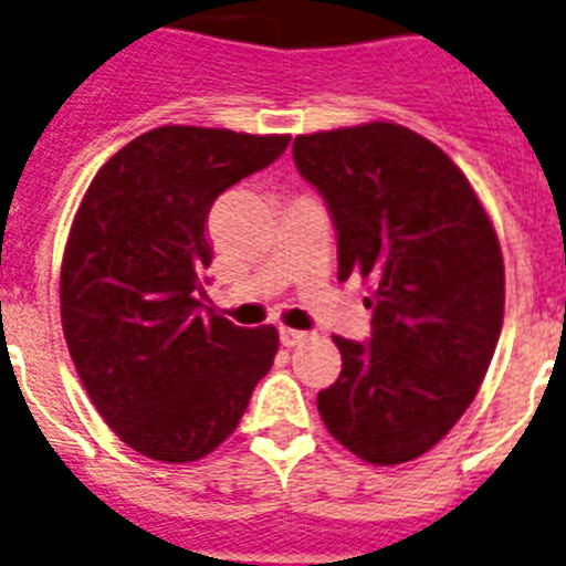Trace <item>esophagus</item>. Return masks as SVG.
<instances>
[{
	"instance_id": "34e87169",
	"label": "esophagus",
	"mask_w": 566,
	"mask_h": 566,
	"mask_svg": "<svg viewBox=\"0 0 566 566\" xmlns=\"http://www.w3.org/2000/svg\"><path fill=\"white\" fill-rule=\"evenodd\" d=\"M310 338V333H303V329H289V326H280V340H283V347H297L303 340Z\"/></svg>"
}]
</instances>
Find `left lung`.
Here are the masks:
<instances>
[{
	"mask_svg": "<svg viewBox=\"0 0 566 566\" xmlns=\"http://www.w3.org/2000/svg\"><path fill=\"white\" fill-rule=\"evenodd\" d=\"M294 165L326 199L338 280L370 283V344L335 335L317 394L335 440L373 465L431 451L478 396L503 326V254L460 167L408 126L297 135Z\"/></svg>",
	"mask_w": 566,
	"mask_h": 566,
	"instance_id": "8db88e82",
	"label": "left lung"
}]
</instances>
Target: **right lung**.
Masks as SVG:
<instances>
[{
	"label": "right lung",
	"mask_w": 566,
	"mask_h": 566,
	"mask_svg": "<svg viewBox=\"0 0 566 566\" xmlns=\"http://www.w3.org/2000/svg\"><path fill=\"white\" fill-rule=\"evenodd\" d=\"M289 135L158 126L88 185L60 272V317L88 399L138 454L193 462L240 424L272 370L274 326L242 329L205 306L208 213Z\"/></svg>",
	"instance_id": "right-lung-1"
}]
</instances>
